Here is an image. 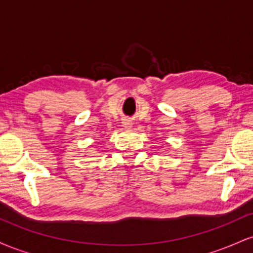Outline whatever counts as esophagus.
I'll list each match as a JSON object with an SVG mask.
<instances>
[{
	"instance_id": "obj_1",
	"label": "esophagus",
	"mask_w": 253,
	"mask_h": 253,
	"mask_svg": "<svg viewBox=\"0 0 253 253\" xmlns=\"http://www.w3.org/2000/svg\"><path fill=\"white\" fill-rule=\"evenodd\" d=\"M123 125H124L125 128H130V127H132V123H130L129 120H124Z\"/></svg>"
}]
</instances>
